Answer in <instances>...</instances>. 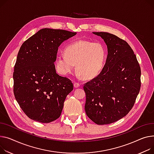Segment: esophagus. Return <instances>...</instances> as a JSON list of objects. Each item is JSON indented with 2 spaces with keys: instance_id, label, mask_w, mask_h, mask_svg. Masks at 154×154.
I'll return each mask as SVG.
<instances>
[{
  "instance_id": "1",
  "label": "esophagus",
  "mask_w": 154,
  "mask_h": 154,
  "mask_svg": "<svg viewBox=\"0 0 154 154\" xmlns=\"http://www.w3.org/2000/svg\"><path fill=\"white\" fill-rule=\"evenodd\" d=\"M74 86L75 88H78V87H80V84L78 83V82H75L74 84Z\"/></svg>"
}]
</instances>
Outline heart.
<instances>
[{
	"label": "heart",
	"instance_id": "1",
	"mask_svg": "<svg viewBox=\"0 0 154 154\" xmlns=\"http://www.w3.org/2000/svg\"><path fill=\"white\" fill-rule=\"evenodd\" d=\"M105 59L106 51L101 43L80 39L66 47L64 54L56 57L55 65L58 72L65 75L72 72L76 64L78 75L91 79L101 72Z\"/></svg>",
	"mask_w": 154,
	"mask_h": 154
}]
</instances>
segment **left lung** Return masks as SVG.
<instances>
[{
  "mask_svg": "<svg viewBox=\"0 0 154 154\" xmlns=\"http://www.w3.org/2000/svg\"><path fill=\"white\" fill-rule=\"evenodd\" d=\"M108 48L101 72L85 83V110L99 125H108L128 115L140 88L141 71L136 56L126 41L107 32H93Z\"/></svg>",
  "mask_w": 154,
  "mask_h": 154,
  "instance_id": "left-lung-1",
  "label": "left lung"
}]
</instances>
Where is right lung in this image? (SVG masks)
I'll list each match as a JSON object with an SVG mask.
<instances>
[{
	"label": "right lung",
	"mask_w": 154,
	"mask_h": 154,
	"mask_svg": "<svg viewBox=\"0 0 154 154\" xmlns=\"http://www.w3.org/2000/svg\"><path fill=\"white\" fill-rule=\"evenodd\" d=\"M76 35L64 29L43 28L22 44L14 66V93L26 115L43 123L60 116L73 84L56 73L58 48Z\"/></svg>",
	"instance_id": "1"
}]
</instances>
